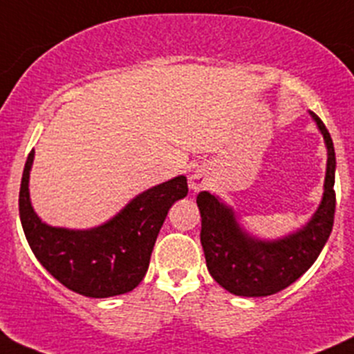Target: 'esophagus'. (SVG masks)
<instances>
[{
    "label": "esophagus",
    "instance_id": "obj_1",
    "mask_svg": "<svg viewBox=\"0 0 354 354\" xmlns=\"http://www.w3.org/2000/svg\"><path fill=\"white\" fill-rule=\"evenodd\" d=\"M209 185V174L205 173V169H195L190 174V187L192 190L198 192L202 188H205Z\"/></svg>",
    "mask_w": 354,
    "mask_h": 354
}]
</instances>
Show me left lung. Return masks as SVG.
<instances>
[{
	"label": "left lung",
	"mask_w": 354,
	"mask_h": 354,
	"mask_svg": "<svg viewBox=\"0 0 354 354\" xmlns=\"http://www.w3.org/2000/svg\"><path fill=\"white\" fill-rule=\"evenodd\" d=\"M327 149L324 195L308 223L276 240L253 236L241 226L234 209L217 195L200 192L197 205L202 217V241L207 269L226 291L236 296H270L301 277L327 243L335 212V152L330 133L310 111Z\"/></svg>",
	"instance_id": "obj_1"
}]
</instances>
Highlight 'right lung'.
I'll list each match as a JSON object with an SVG mask.
<instances>
[{
    "label": "right lung",
    "instance_id": "obj_1",
    "mask_svg": "<svg viewBox=\"0 0 354 354\" xmlns=\"http://www.w3.org/2000/svg\"><path fill=\"white\" fill-rule=\"evenodd\" d=\"M34 154H28L24 167L19 209L35 259L63 286L88 298H109L137 288L171 205L187 197V176L142 192L101 226L70 230L49 226L32 207L28 180Z\"/></svg>",
    "mask_w": 354,
    "mask_h": 354
}]
</instances>
